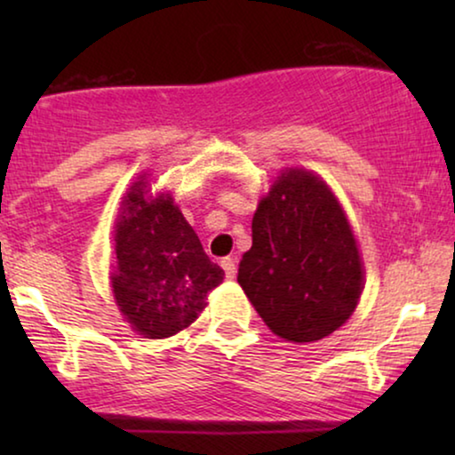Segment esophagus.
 <instances>
[{"label": "esophagus", "instance_id": "obj_1", "mask_svg": "<svg viewBox=\"0 0 455 455\" xmlns=\"http://www.w3.org/2000/svg\"><path fill=\"white\" fill-rule=\"evenodd\" d=\"M221 267H223V271H226V277L228 279H234L235 277V260L234 259H229V257L221 259Z\"/></svg>", "mask_w": 455, "mask_h": 455}]
</instances>
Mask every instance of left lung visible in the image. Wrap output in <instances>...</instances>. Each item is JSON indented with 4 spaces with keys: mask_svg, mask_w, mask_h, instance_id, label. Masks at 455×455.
Returning a JSON list of instances; mask_svg holds the SVG:
<instances>
[{
    "mask_svg": "<svg viewBox=\"0 0 455 455\" xmlns=\"http://www.w3.org/2000/svg\"><path fill=\"white\" fill-rule=\"evenodd\" d=\"M238 283L279 338L304 344L344 325L363 291L356 240L339 203L304 170L282 173L252 217Z\"/></svg>",
    "mask_w": 455,
    "mask_h": 455,
    "instance_id": "8db88e82",
    "label": "left lung"
}]
</instances>
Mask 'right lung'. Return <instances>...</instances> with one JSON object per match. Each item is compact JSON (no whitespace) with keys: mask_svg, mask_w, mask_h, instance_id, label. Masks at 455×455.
Returning a JSON list of instances; mask_svg holds the SVG:
<instances>
[{"mask_svg":"<svg viewBox=\"0 0 455 455\" xmlns=\"http://www.w3.org/2000/svg\"><path fill=\"white\" fill-rule=\"evenodd\" d=\"M145 182L130 188L117 221L111 288L124 319L145 338L161 339L188 327L207 307L223 269L172 196L148 203Z\"/></svg>","mask_w":455,"mask_h":455,"instance_id":"obj_1","label":"right lung"}]
</instances>
